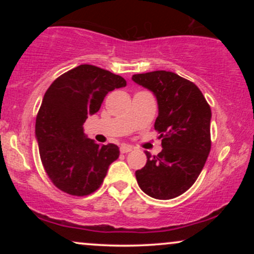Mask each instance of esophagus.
<instances>
[{"label":"esophagus","instance_id":"esophagus-1","mask_svg":"<svg viewBox=\"0 0 254 254\" xmlns=\"http://www.w3.org/2000/svg\"><path fill=\"white\" fill-rule=\"evenodd\" d=\"M132 150V148L130 147V145H122L121 147V153H123V154H127V153H130V151Z\"/></svg>","mask_w":254,"mask_h":254}]
</instances>
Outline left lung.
Returning a JSON list of instances; mask_svg holds the SVG:
<instances>
[{
	"label": "left lung",
	"mask_w": 254,
	"mask_h": 254,
	"mask_svg": "<svg viewBox=\"0 0 254 254\" xmlns=\"http://www.w3.org/2000/svg\"><path fill=\"white\" fill-rule=\"evenodd\" d=\"M150 89L159 105L154 127L162 150L145 151L147 164L136 171L141 190L156 199L176 198L193 185L211 148V109L200 89L176 72L156 70L132 76Z\"/></svg>",
	"instance_id": "1"
}]
</instances>
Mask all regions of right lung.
<instances>
[{
  "label": "right lung",
  "mask_w": 254,
  "mask_h": 254,
  "mask_svg": "<svg viewBox=\"0 0 254 254\" xmlns=\"http://www.w3.org/2000/svg\"><path fill=\"white\" fill-rule=\"evenodd\" d=\"M127 81L109 70L81 64L57 77L44 95L36 119L42 164L51 183L71 196L98 190L119 148L99 145L83 133V123L100 109L111 90Z\"/></svg>",
  "instance_id": "add662e5"
}]
</instances>
